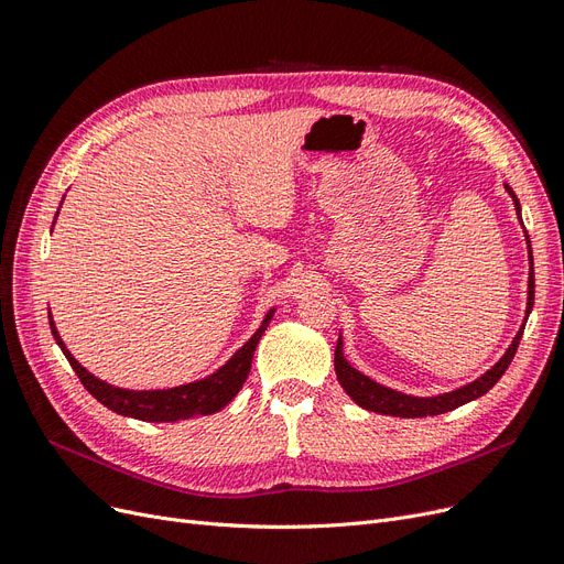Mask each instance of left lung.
Masks as SVG:
<instances>
[{
	"label": "left lung",
	"instance_id": "left-lung-1",
	"mask_svg": "<svg viewBox=\"0 0 564 564\" xmlns=\"http://www.w3.org/2000/svg\"><path fill=\"white\" fill-rule=\"evenodd\" d=\"M506 192L511 194L513 204H516V213L520 217V202L518 196L513 194V189L503 185ZM522 223V217H520ZM530 243V241H527ZM534 306V262H532V250H530V281H527V312H524V323H527V316H530ZM524 323L520 325L518 335L513 337L511 347L506 349V354L495 362L492 368H489L485 375H480L478 379L468 381V384L454 389V391H447V393H438V395H408L403 391H395V389H389L384 384H379V381L370 379L368 375H362L360 370H356L351 362L347 360V356H344V341H341V335L337 339V347H335V372H337V379L341 389L347 391L351 395V401L356 405H360L362 410H370V412H379V414H389V416H408V420H414V416H433V414H443V412H449L454 408L459 405H466L470 401H476V398L485 395L489 389H492L497 381L501 379V375L506 372V368L511 366V360L518 351V344H520V337H522V330H524Z\"/></svg>",
	"mask_w": 564,
	"mask_h": 564
}]
</instances>
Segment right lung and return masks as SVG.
Masks as SVG:
<instances>
[{
	"instance_id": "1",
	"label": "right lung",
	"mask_w": 564,
	"mask_h": 564,
	"mask_svg": "<svg viewBox=\"0 0 564 564\" xmlns=\"http://www.w3.org/2000/svg\"><path fill=\"white\" fill-rule=\"evenodd\" d=\"M58 217V213H56ZM56 223V220H53ZM276 308H269L264 321L260 323V328L256 330L243 347L236 351L223 368H217L213 375L189 381V384L183 387H173V389H152V391H133V389H119L115 384H107V381L98 379L96 375H90L82 362L69 354L65 347V341L58 335L56 323H53L51 308H48V325L53 339L58 341L61 351L65 354L67 362L72 370L77 372L79 381L84 389L96 398L98 403L105 408H110L117 414L123 416H133V420L140 422H180V420H192V416H204L213 414L217 410H223L227 403H231V398L241 391L246 384L248 372H250V362L252 354L258 349V341L264 335L267 325L274 316Z\"/></svg>"
}]
</instances>
